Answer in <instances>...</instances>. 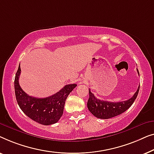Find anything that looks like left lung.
Instances as JSON below:
<instances>
[{
	"label": "left lung",
	"mask_w": 154,
	"mask_h": 154,
	"mask_svg": "<svg viewBox=\"0 0 154 154\" xmlns=\"http://www.w3.org/2000/svg\"><path fill=\"white\" fill-rule=\"evenodd\" d=\"M138 75H140L139 71L137 69ZM140 90V86H138L137 91L135 93L131 98L125 101L118 102H109L105 100H101L95 97L94 94L91 92L89 89V98L87 102V107L91 113L96 117L103 119H107L114 116L119 115L126 111L131 106L133 105L134 101L137 98L138 92Z\"/></svg>",
	"instance_id": "1"
}]
</instances>
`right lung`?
Masks as SVG:
<instances>
[{
  "label": "right lung",
  "mask_w": 154,
  "mask_h": 154,
  "mask_svg": "<svg viewBox=\"0 0 154 154\" xmlns=\"http://www.w3.org/2000/svg\"><path fill=\"white\" fill-rule=\"evenodd\" d=\"M20 64L15 75L14 91L17 103L26 115L40 124L48 125L58 122L63 113L65 103L70 93L77 84H68L52 96L45 98L30 96L19 84Z\"/></svg>",
  "instance_id": "obj_1"
}]
</instances>
